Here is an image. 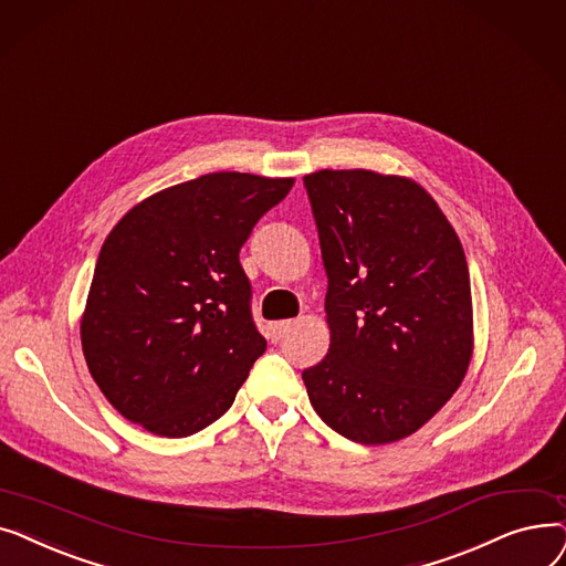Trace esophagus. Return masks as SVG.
I'll list each match as a JSON object with an SVG mask.
<instances>
[{
	"instance_id": "1",
	"label": "esophagus",
	"mask_w": 566,
	"mask_h": 566,
	"mask_svg": "<svg viewBox=\"0 0 566 566\" xmlns=\"http://www.w3.org/2000/svg\"><path fill=\"white\" fill-rule=\"evenodd\" d=\"M294 327L292 319H281V322H274L272 327H269V338H272V343H279L290 329Z\"/></svg>"
}]
</instances>
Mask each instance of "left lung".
<instances>
[{
  "label": "left lung",
  "instance_id": "left-lung-1",
  "mask_svg": "<svg viewBox=\"0 0 566 566\" xmlns=\"http://www.w3.org/2000/svg\"><path fill=\"white\" fill-rule=\"evenodd\" d=\"M327 269L329 353L302 373L311 406L359 444L408 438L461 387L474 349L461 239L415 179L304 177Z\"/></svg>",
  "mask_w": 566,
  "mask_h": 566
}]
</instances>
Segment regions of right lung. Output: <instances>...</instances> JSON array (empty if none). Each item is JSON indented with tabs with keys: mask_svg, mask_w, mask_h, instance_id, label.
Listing matches in <instances>:
<instances>
[{
	"mask_svg": "<svg viewBox=\"0 0 566 566\" xmlns=\"http://www.w3.org/2000/svg\"><path fill=\"white\" fill-rule=\"evenodd\" d=\"M292 184L209 172L145 198L107 234L80 340L122 417L186 438L228 412L266 347L239 251Z\"/></svg>",
	"mask_w": 566,
	"mask_h": 566,
	"instance_id": "add662e5",
	"label": "right lung"
}]
</instances>
